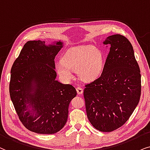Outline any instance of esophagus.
Listing matches in <instances>:
<instances>
[{"mask_svg": "<svg viewBox=\"0 0 150 150\" xmlns=\"http://www.w3.org/2000/svg\"><path fill=\"white\" fill-rule=\"evenodd\" d=\"M76 91H77V93L78 95H81V94L83 93V89L81 88H79V87L77 88Z\"/></svg>", "mask_w": 150, "mask_h": 150, "instance_id": "34e87169", "label": "esophagus"}]
</instances>
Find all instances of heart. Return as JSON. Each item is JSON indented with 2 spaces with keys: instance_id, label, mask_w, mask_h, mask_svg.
Segmentation results:
<instances>
[{
  "instance_id": "1",
  "label": "heart",
  "mask_w": 150,
  "mask_h": 150,
  "mask_svg": "<svg viewBox=\"0 0 150 150\" xmlns=\"http://www.w3.org/2000/svg\"><path fill=\"white\" fill-rule=\"evenodd\" d=\"M103 67L102 52L93 45L81 46L68 50L56 64L55 69L60 78L69 81L73 78V71L84 81L95 79Z\"/></svg>"
}]
</instances>
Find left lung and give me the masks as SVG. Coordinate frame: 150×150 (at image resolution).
Returning <instances> with one entry per match:
<instances>
[{
	"label": "left lung",
	"mask_w": 150,
	"mask_h": 150,
	"mask_svg": "<svg viewBox=\"0 0 150 150\" xmlns=\"http://www.w3.org/2000/svg\"><path fill=\"white\" fill-rule=\"evenodd\" d=\"M110 52L99 78L83 91L88 119L101 132L114 131L128 120L140 100L141 71L131 43L123 35L103 42Z\"/></svg>",
	"instance_id": "left-lung-1"
}]
</instances>
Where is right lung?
<instances>
[{"label": "right lung", "instance_id": "1", "mask_svg": "<svg viewBox=\"0 0 150 150\" xmlns=\"http://www.w3.org/2000/svg\"><path fill=\"white\" fill-rule=\"evenodd\" d=\"M62 47L61 41H28L11 67L10 97L22 123L33 132L51 134L62 129L77 95L73 86L55 80L54 59Z\"/></svg>", "mask_w": 150, "mask_h": 150}]
</instances>
